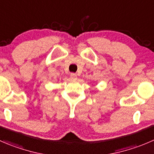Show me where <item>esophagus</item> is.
I'll use <instances>...</instances> for the list:
<instances>
[{
  "mask_svg": "<svg viewBox=\"0 0 154 154\" xmlns=\"http://www.w3.org/2000/svg\"><path fill=\"white\" fill-rule=\"evenodd\" d=\"M71 78L72 79V80H77V74H74V73H71Z\"/></svg>",
  "mask_w": 154,
  "mask_h": 154,
  "instance_id": "esophagus-1",
  "label": "esophagus"
}]
</instances>
